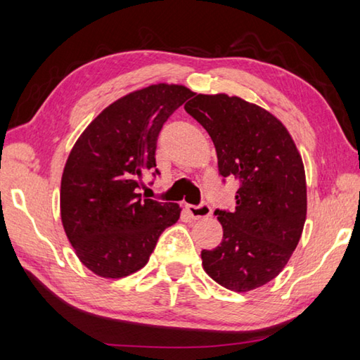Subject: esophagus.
<instances>
[{
    "instance_id": "esophagus-1",
    "label": "esophagus",
    "mask_w": 360,
    "mask_h": 360,
    "mask_svg": "<svg viewBox=\"0 0 360 360\" xmlns=\"http://www.w3.org/2000/svg\"><path fill=\"white\" fill-rule=\"evenodd\" d=\"M186 211L188 212V216H191L192 219H195V221H198V219H205V217H210L211 216V206L206 205V203H202L198 206L195 205H186Z\"/></svg>"
}]
</instances>
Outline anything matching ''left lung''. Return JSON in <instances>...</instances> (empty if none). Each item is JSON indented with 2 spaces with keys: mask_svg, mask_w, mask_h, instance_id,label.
<instances>
[{
  "mask_svg": "<svg viewBox=\"0 0 360 360\" xmlns=\"http://www.w3.org/2000/svg\"><path fill=\"white\" fill-rule=\"evenodd\" d=\"M186 111L214 143L219 173L240 181L235 211L216 210L224 236L203 249L205 271L222 288L249 292L288 265L307 221V178L290 133L266 109L227 94H195Z\"/></svg>",
  "mask_w": 360,
  "mask_h": 360,
  "instance_id": "obj_1",
  "label": "left lung"
}]
</instances>
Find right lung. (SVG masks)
Segmentation results:
<instances>
[{"mask_svg":"<svg viewBox=\"0 0 360 360\" xmlns=\"http://www.w3.org/2000/svg\"><path fill=\"white\" fill-rule=\"evenodd\" d=\"M193 92L152 84L115 100L72 146L60 186V217L77 259L96 276L119 279L148 264L158 236L178 222L181 206L144 198L155 172L157 136Z\"/></svg>","mask_w":360,"mask_h":360,"instance_id":"add662e5","label":"right lung"}]
</instances>
